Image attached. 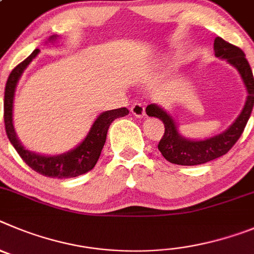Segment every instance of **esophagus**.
I'll use <instances>...</instances> for the list:
<instances>
[{
  "instance_id": "34e87169",
  "label": "esophagus",
  "mask_w": 254,
  "mask_h": 254,
  "mask_svg": "<svg viewBox=\"0 0 254 254\" xmlns=\"http://www.w3.org/2000/svg\"><path fill=\"white\" fill-rule=\"evenodd\" d=\"M130 111H131V114L134 116H136V118H141V116H144V114H145V110H144V105L141 104V102H134V104L131 105V107H130Z\"/></svg>"
}]
</instances>
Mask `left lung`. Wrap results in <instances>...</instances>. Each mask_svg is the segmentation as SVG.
Segmentation results:
<instances>
[{
  "instance_id": "left-lung-1",
  "label": "left lung",
  "mask_w": 254,
  "mask_h": 254,
  "mask_svg": "<svg viewBox=\"0 0 254 254\" xmlns=\"http://www.w3.org/2000/svg\"><path fill=\"white\" fill-rule=\"evenodd\" d=\"M214 50L216 57L227 59L230 64L238 69L248 92L246 105L241 115L228 127V130L205 140H190L182 138L178 132L175 120L163 109L157 105H148L145 109L147 115L158 118L164 124V134L158 143V149L164 158L171 163L180 166H196L214 161L221 155L227 154L241 138L252 113L254 105V78L246 54L241 48L225 42L220 36L214 40Z\"/></svg>"
}]
</instances>
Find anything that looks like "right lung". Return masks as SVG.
Segmentation results:
<instances>
[{"label":"right lung","mask_w":254,"mask_h":254,"mask_svg":"<svg viewBox=\"0 0 254 254\" xmlns=\"http://www.w3.org/2000/svg\"><path fill=\"white\" fill-rule=\"evenodd\" d=\"M53 38L54 36H52L50 39ZM38 53L39 49H35L24 62L16 65L12 72L10 73L7 82H6L3 100V120L6 134H7L8 140L11 141L16 152L19 153V155L22 158V161L35 172L52 178L77 177V176L88 172L95 167V164L97 163L100 158L105 141H106V134L109 127L115 119L127 115L129 110L127 107H120V109L102 113L99 118L96 119V122L93 123L92 127H91L88 135L84 138V140L79 144L78 147L74 148L70 152L49 157V155H40L25 149L19 141V139L16 138V132L13 130V95H15L16 84L19 82L22 72L29 65V63L38 56Z\"/></svg>","instance_id":"add662e5"}]
</instances>
